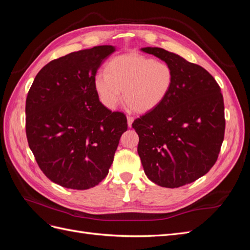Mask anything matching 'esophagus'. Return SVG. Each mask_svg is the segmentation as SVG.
<instances>
[{"label":"esophagus","instance_id":"34e87169","mask_svg":"<svg viewBox=\"0 0 250 250\" xmlns=\"http://www.w3.org/2000/svg\"><path fill=\"white\" fill-rule=\"evenodd\" d=\"M132 123H133V118L130 117V116H127V124H128V126L131 127Z\"/></svg>","mask_w":250,"mask_h":250}]
</instances>
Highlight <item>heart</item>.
<instances>
[{"label":"heart","mask_w":250,"mask_h":250,"mask_svg":"<svg viewBox=\"0 0 250 250\" xmlns=\"http://www.w3.org/2000/svg\"><path fill=\"white\" fill-rule=\"evenodd\" d=\"M174 80L172 67L164 62L128 53L111 58L105 74L98 73L94 79L99 100L109 110L123 99L137 112L154 109L169 95Z\"/></svg>","instance_id":"obj_1"}]
</instances>
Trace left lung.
Returning <instances> with one entry per match:
<instances>
[{
	"label": "left lung",
	"instance_id": "8db88e82",
	"mask_svg": "<svg viewBox=\"0 0 250 250\" xmlns=\"http://www.w3.org/2000/svg\"><path fill=\"white\" fill-rule=\"evenodd\" d=\"M142 51L168 63L174 80L167 98L132 123L147 177L157 186L178 188L207 174L224 139L220 86L202 66L162 48Z\"/></svg>",
	"mask_w": 250,
	"mask_h": 250
}]
</instances>
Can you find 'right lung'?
I'll use <instances>...</instances> for the list:
<instances>
[{
    "label": "right lung",
    "instance_id": "1",
    "mask_svg": "<svg viewBox=\"0 0 250 250\" xmlns=\"http://www.w3.org/2000/svg\"><path fill=\"white\" fill-rule=\"evenodd\" d=\"M115 51L98 46L52 60L29 89V147L44 175L59 186L87 190L101 183L127 130L124 113L105 107L94 86L98 69Z\"/></svg>",
    "mask_w": 250,
    "mask_h": 250
}]
</instances>
